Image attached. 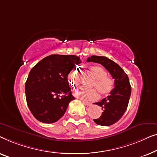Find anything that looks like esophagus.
<instances>
[{
  "label": "esophagus",
  "instance_id": "1",
  "mask_svg": "<svg viewBox=\"0 0 157 157\" xmlns=\"http://www.w3.org/2000/svg\"><path fill=\"white\" fill-rule=\"evenodd\" d=\"M82 101H83V103L85 104V105H87V106H90V105H91V102H90V101H85V100H82Z\"/></svg>",
  "mask_w": 157,
  "mask_h": 157
}]
</instances>
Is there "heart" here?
Returning <instances> with one entry per match:
<instances>
[{
  "instance_id": "obj_1",
  "label": "heart",
  "mask_w": 157,
  "mask_h": 157,
  "mask_svg": "<svg viewBox=\"0 0 157 157\" xmlns=\"http://www.w3.org/2000/svg\"><path fill=\"white\" fill-rule=\"evenodd\" d=\"M90 72L95 79L92 82L91 87L94 88L92 90H86L79 88L75 90L74 93L77 97L85 99V100H96L98 98V93L101 96H107L109 94L114 90V80L112 78L107 76V72L99 65H93L90 67ZM68 79L72 87H75L79 82V77L76 70H72L68 75Z\"/></svg>"
}]
</instances>
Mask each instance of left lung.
<instances>
[{"instance_id": "8db88e82", "label": "left lung", "mask_w": 157, "mask_h": 157, "mask_svg": "<svg viewBox=\"0 0 157 157\" xmlns=\"http://www.w3.org/2000/svg\"><path fill=\"white\" fill-rule=\"evenodd\" d=\"M87 61L101 64L114 79V88L109 95L94 103L102 110L101 116L94 122L101 126H110L118 122L127 110L132 91L129 78L118 64L107 57L92 56Z\"/></svg>"}]
</instances>
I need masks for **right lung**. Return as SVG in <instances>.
Segmentation results:
<instances>
[{"mask_svg":"<svg viewBox=\"0 0 157 157\" xmlns=\"http://www.w3.org/2000/svg\"><path fill=\"white\" fill-rule=\"evenodd\" d=\"M81 63L79 57L71 55H51L37 63L25 82L27 105L40 122L58 121L75 98L69 87L67 75Z\"/></svg>","mask_w":157,"mask_h":157,"instance_id":"add662e5","label":"right lung"}]
</instances>
